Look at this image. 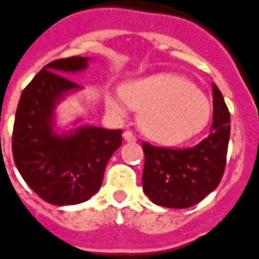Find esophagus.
<instances>
[{
    "label": "esophagus",
    "mask_w": 259,
    "mask_h": 259,
    "mask_svg": "<svg viewBox=\"0 0 259 259\" xmlns=\"http://www.w3.org/2000/svg\"><path fill=\"white\" fill-rule=\"evenodd\" d=\"M122 138H124V141H127V142H135V141H137V137H135L131 131H124Z\"/></svg>",
    "instance_id": "esophagus-1"
}]
</instances>
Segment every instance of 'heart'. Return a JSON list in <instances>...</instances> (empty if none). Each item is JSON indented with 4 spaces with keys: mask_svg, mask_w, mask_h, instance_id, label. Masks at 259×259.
<instances>
[{
    "mask_svg": "<svg viewBox=\"0 0 259 259\" xmlns=\"http://www.w3.org/2000/svg\"><path fill=\"white\" fill-rule=\"evenodd\" d=\"M106 107L125 117L130 106L141 110L139 125L153 141L178 143L208 124L211 103L193 82L175 74H154L127 82L122 92H107Z\"/></svg>",
    "mask_w": 259,
    "mask_h": 259,
    "instance_id": "obj_1",
    "label": "heart"
}]
</instances>
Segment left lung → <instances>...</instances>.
<instances>
[{
    "label": "left lung",
    "mask_w": 259,
    "mask_h": 259,
    "mask_svg": "<svg viewBox=\"0 0 259 259\" xmlns=\"http://www.w3.org/2000/svg\"><path fill=\"white\" fill-rule=\"evenodd\" d=\"M212 106L211 132L193 148H156L143 142V192L154 204L188 208L200 203L220 185L225 171L230 116L214 82Z\"/></svg>",
    "instance_id": "obj_1"
}]
</instances>
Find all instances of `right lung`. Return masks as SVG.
<instances>
[{
  "label": "right lung",
  "mask_w": 259,
  "mask_h": 259,
  "mask_svg": "<svg viewBox=\"0 0 259 259\" xmlns=\"http://www.w3.org/2000/svg\"><path fill=\"white\" fill-rule=\"evenodd\" d=\"M91 58L71 56L45 66L24 88L12 135L16 168L39 197L54 205L84 203L101 189L107 161L121 146V130L71 122L58 127L56 109L82 90L65 75L88 69Z\"/></svg>",
  "instance_id": "1"
}]
</instances>
